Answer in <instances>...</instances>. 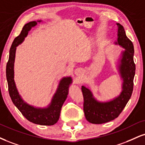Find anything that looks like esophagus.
I'll list each match as a JSON object with an SVG mask.
<instances>
[{"mask_svg": "<svg viewBox=\"0 0 145 145\" xmlns=\"http://www.w3.org/2000/svg\"><path fill=\"white\" fill-rule=\"evenodd\" d=\"M75 72H76V74H79V73H81L82 72V70H81V69H80V68H79V69H76V71H75Z\"/></svg>", "mask_w": 145, "mask_h": 145, "instance_id": "obj_1", "label": "esophagus"}]
</instances>
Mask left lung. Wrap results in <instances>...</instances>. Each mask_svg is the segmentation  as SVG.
Here are the masks:
<instances>
[{
    "mask_svg": "<svg viewBox=\"0 0 145 145\" xmlns=\"http://www.w3.org/2000/svg\"><path fill=\"white\" fill-rule=\"evenodd\" d=\"M118 40L115 42L125 49L120 59L119 72L123 80L122 90L118 97L108 102H99L93 97L92 92L82 86L84 97V112L87 121L95 124H101L113 120L119 116L131 97L134 86L136 66L134 62V46L126 36L124 28L119 23Z\"/></svg>",
    "mask_w": 145,
    "mask_h": 145,
    "instance_id": "8db88e82",
    "label": "left lung"
}]
</instances>
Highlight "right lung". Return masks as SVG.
Masks as SVG:
<instances>
[{"label": "right lung", "instance_id": "1", "mask_svg": "<svg viewBox=\"0 0 145 145\" xmlns=\"http://www.w3.org/2000/svg\"><path fill=\"white\" fill-rule=\"evenodd\" d=\"M41 21H38L40 22ZM37 25V22H30L23 27L20 34L14 39L9 50V57L7 64L6 76L9 95L13 104L22 115L31 122L42 125H53L57 122L60 116L63 104L67 99L69 86L72 82L71 77L63 78L60 80L57 91L47 107L37 108L27 104L19 94L14 81V62L16 47L24 40L32 27Z\"/></svg>", "mask_w": 145, "mask_h": 145}]
</instances>
